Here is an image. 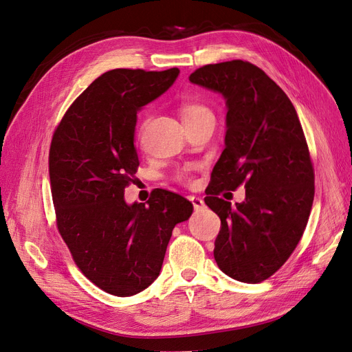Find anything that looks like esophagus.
Listing matches in <instances>:
<instances>
[{
    "label": "esophagus",
    "mask_w": 352,
    "mask_h": 352,
    "mask_svg": "<svg viewBox=\"0 0 352 352\" xmlns=\"http://www.w3.org/2000/svg\"><path fill=\"white\" fill-rule=\"evenodd\" d=\"M190 199V201L192 203V206H195V210H201V209H205V201H203V199H200V197H196V196H190L188 197Z\"/></svg>",
    "instance_id": "34e87169"
}]
</instances>
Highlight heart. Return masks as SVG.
Wrapping results in <instances>:
<instances>
[{"mask_svg": "<svg viewBox=\"0 0 352 352\" xmlns=\"http://www.w3.org/2000/svg\"><path fill=\"white\" fill-rule=\"evenodd\" d=\"M181 116H183V120L186 122V121L197 120V118L206 117V116H212V112L209 111V108L199 104V102H196V100L184 99L183 102H181Z\"/></svg>", "mask_w": 352, "mask_h": 352, "instance_id": "1", "label": "heart"}]
</instances>
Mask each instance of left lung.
<instances>
[{
    "label": "left lung",
    "mask_w": 352,
    "mask_h": 352,
    "mask_svg": "<svg viewBox=\"0 0 352 352\" xmlns=\"http://www.w3.org/2000/svg\"><path fill=\"white\" fill-rule=\"evenodd\" d=\"M192 85L221 94L226 105L225 149L213 166L205 203L221 218L213 256L240 282L267 279L301 240L314 199V171L297 111L258 67L241 60L191 73ZM245 183L246 200L218 198Z\"/></svg>",
    "instance_id": "left-lung-1"
}]
</instances>
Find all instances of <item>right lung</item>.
<instances>
[{
    "mask_svg": "<svg viewBox=\"0 0 352 352\" xmlns=\"http://www.w3.org/2000/svg\"><path fill=\"white\" fill-rule=\"evenodd\" d=\"M178 74V69L104 73L73 102L51 142L56 226L83 275L112 296H134L160 276L174 226L192 213L187 199L161 188L147 205L124 200L139 166L138 112Z\"/></svg>",
    "mask_w": 352,
    "mask_h": 352,
    "instance_id": "add662e5",
    "label": "right lung"
}]
</instances>
